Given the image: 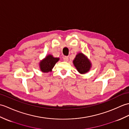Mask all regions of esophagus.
Masks as SVG:
<instances>
[{"mask_svg": "<svg viewBox=\"0 0 129 129\" xmlns=\"http://www.w3.org/2000/svg\"><path fill=\"white\" fill-rule=\"evenodd\" d=\"M63 60L64 61L67 62L69 61V58L68 57V56H65V57H64V58H63Z\"/></svg>", "mask_w": 129, "mask_h": 129, "instance_id": "1", "label": "esophagus"}]
</instances>
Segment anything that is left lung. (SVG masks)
I'll return each instance as SVG.
<instances>
[{
	"mask_svg": "<svg viewBox=\"0 0 129 129\" xmlns=\"http://www.w3.org/2000/svg\"><path fill=\"white\" fill-rule=\"evenodd\" d=\"M73 64L77 71L81 74H85L90 70L92 67L89 59L82 53H78L73 60Z\"/></svg>",
	"mask_w": 129,
	"mask_h": 129,
	"instance_id": "1",
	"label": "left lung"
}]
</instances>
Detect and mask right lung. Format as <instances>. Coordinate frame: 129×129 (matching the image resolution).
<instances>
[{"label": "right lung", "instance_id": "obj_1", "mask_svg": "<svg viewBox=\"0 0 129 129\" xmlns=\"http://www.w3.org/2000/svg\"><path fill=\"white\" fill-rule=\"evenodd\" d=\"M59 60V58H55L52 55L48 54L39 62L41 71L44 73L52 71L53 68Z\"/></svg>", "mask_w": 129, "mask_h": 129}]
</instances>
